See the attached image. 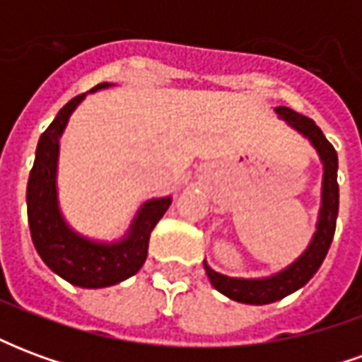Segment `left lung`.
Segmentation results:
<instances>
[{"label": "left lung", "instance_id": "1", "mask_svg": "<svg viewBox=\"0 0 362 362\" xmlns=\"http://www.w3.org/2000/svg\"><path fill=\"white\" fill-rule=\"evenodd\" d=\"M275 112L281 119H285L288 126L303 134L312 147L318 151L320 160L324 165V178H322V205H320L318 223L316 233L312 236L308 248L303 252L300 258H296L291 266L281 269L272 277L262 279H238L213 272L211 267L204 262L207 277L211 285L219 293L236 303L244 304H269L285 298L291 293H295L304 287L308 281L318 272L322 262L326 258L329 244L334 240L335 221H337V209H339V186H337V153L334 145L327 141L326 135L322 134L314 119L306 118L298 112L291 110L287 106H277Z\"/></svg>", "mask_w": 362, "mask_h": 362}]
</instances>
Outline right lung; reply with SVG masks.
Here are the masks:
<instances>
[{
	"label": "right lung",
	"instance_id": "obj_1",
	"mask_svg": "<svg viewBox=\"0 0 362 362\" xmlns=\"http://www.w3.org/2000/svg\"><path fill=\"white\" fill-rule=\"evenodd\" d=\"M106 87L110 85L100 83L90 93ZM83 98L85 93L71 98L38 139L35 166L28 176L27 211L30 236L44 264L71 285L103 288L116 285L141 269L147 259L151 230L173 204V197H158L143 204L127 235L118 243H95L67 225L58 207L56 189L59 137L71 112Z\"/></svg>",
	"mask_w": 362,
	"mask_h": 362
}]
</instances>
